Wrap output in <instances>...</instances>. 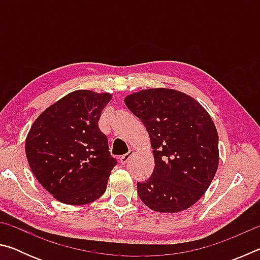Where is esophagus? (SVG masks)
<instances>
[{
	"instance_id": "1",
	"label": "esophagus",
	"mask_w": 260,
	"mask_h": 260,
	"mask_svg": "<svg viewBox=\"0 0 260 260\" xmlns=\"http://www.w3.org/2000/svg\"><path fill=\"white\" fill-rule=\"evenodd\" d=\"M133 153H134V151H133V150H129L128 152L125 153V155L120 156V157H119V161H120V164H122V165L126 164V162L129 160V158H131L132 156H133Z\"/></svg>"
}]
</instances>
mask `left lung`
I'll return each instance as SVG.
<instances>
[{
	"mask_svg": "<svg viewBox=\"0 0 260 260\" xmlns=\"http://www.w3.org/2000/svg\"><path fill=\"white\" fill-rule=\"evenodd\" d=\"M125 104L146 126L155 158L150 179L138 182L140 200L162 213L187 210L208 190L219 165L218 132L208 111L182 91L150 88Z\"/></svg>",
	"mask_w": 260,
	"mask_h": 260,
	"instance_id": "1",
	"label": "left lung"
}]
</instances>
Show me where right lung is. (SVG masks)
Wrapping results in <instances>:
<instances>
[{"instance_id": "1", "label": "right lung", "mask_w": 260, "mask_h": 260, "mask_svg": "<svg viewBox=\"0 0 260 260\" xmlns=\"http://www.w3.org/2000/svg\"><path fill=\"white\" fill-rule=\"evenodd\" d=\"M110 93L79 89L48 107L26 136L25 152L34 177L64 204L83 205L103 195L117 160L99 120Z\"/></svg>"}]
</instances>
